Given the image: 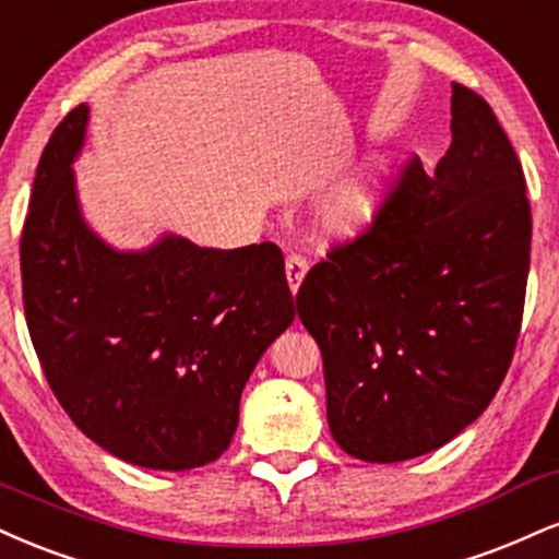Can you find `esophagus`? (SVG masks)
<instances>
[{
  "mask_svg": "<svg viewBox=\"0 0 559 559\" xmlns=\"http://www.w3.org/2000/svg\"><path fill=\"white\" fill-rule=\"evenodd\" d=\"M305 275H307V260L301 258V254H288L286 281H288V288H292L294 294H297V288L301 286V281H305Z\"/></svg>",
  "mask_w": 559,
  "mask_h": 559,
  "instance_id": "obj_1",
  "label": "esophagus"
}]
</instances>
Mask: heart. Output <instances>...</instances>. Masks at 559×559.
<instances>
[{
    "label": "heart",
    "mask_w": 559,
    "mask_h": 559,
    "mask_svg": "<svg viewBox=\"0 0 559 559\" xmlns=\"http://www.w3.org/2000/svg\"><path fill=\"white\" fill-rule=\"evenodd\" d=\"M385 200V177L382 174H359L338 187L322 211V226L335 237H354L365 231L378 215Z\"/></svg>",
    "instance_id": "heart-1"
}]
</instances>
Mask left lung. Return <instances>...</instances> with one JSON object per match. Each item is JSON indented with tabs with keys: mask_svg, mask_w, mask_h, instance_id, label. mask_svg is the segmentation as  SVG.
<instances>
[{
	"mask_svg": "<svg viewBox=\"0 0 559 559\" xmlns=\"http://www.w3.org/2000/svg\"><path fill=\"white\" fill-rule=\"evenodd\" d=\"M450 147L412 158L372 226L333 247L297 294L322 354L328 425L354 459H419L495 399L521 333L531 207L495 111L453 83Z\"/></svg>",
	"mask_w": 559,
	"mask_h": 559,
	"instance_id": "8db88e82",
	"label": "left lung"
}]
</instances>
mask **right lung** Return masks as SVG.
<instances>
[{"label":"right lung","mask_w":559,"mask_h":559,"mask_svg":"<svg viewBox=\"0 0 559 559\" xmlns=\"http://www.w3.org/2000/svg\"><path fill=\"white\" fill-rule=\"evenodd\" d=\"M87 106L59 122L20 239L23 305L46 380L78 429L132 466L187 472L228 448L265 348L294 322L273 241L213 250L164 234L119 252L80 213Z\"/></svg>","instance_id":"1"}]
</instances>
